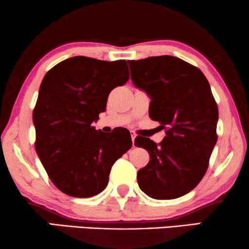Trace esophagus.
Listing matches in <instances>:
<instances>
[{
    "instance_id": "1",
    "label": "esophagus",
    "mask_w": 249,
    "mask_h": 249,
    "mask_svg": "<svg viewBox=\"0 0 249 249\" xmlns=\"http://www.w3.org/2000/svg\"><path fill=\"white\" fill-rule=\"evenodd\" d=\"M130 134H131V141H132V146H134V147H135V139H136V134H135V132H134V131H131V132H130Z\"/></svg>"
}]
</instances>
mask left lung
I'll return each mask as SVG.
<instances>
[{
  "label": "left lung",
  "mask_w": 249,
  "mask_h": 249,
  "mask_svg": "<svg viewBox=\"0 0 249 249\" xmlns=\"http://www.w3.org/2000/svg\"><path fill=\"white\" fill-rule=\"evenodd\" d=\"M131 80L149 95V118L165 129L160 144L136 137L149 162L137 173L146 195L173 199L186 195L205 175L214 146L219 110L198 68L171 55L128 61Z\"/></svg>",
  "instance_id": "8db88e82"
}]
</instances>
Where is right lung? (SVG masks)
<instances>
[{
	"instance_id": "add662e5",
	"label": "right lung",
	"mask_w": 249,
	"mask_h": 249,
	"mask_svg": "<svg viewBox=\"0 0 249 249\" xmlns=\"http://www.w3.org/2000/svg\"><path fill=\"white\" fill-rule=\"evenodd\" d=\"M128 80L125 60L73 56L46 72L33 112L35 148L62 193L86 198L103 192L112 165L132 146L127 129L105 135L91 125L111 90Z\"/></svg>"
}]
</instances>
